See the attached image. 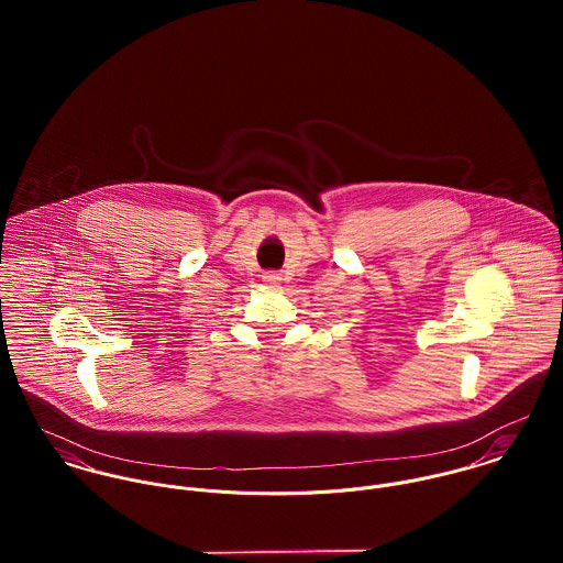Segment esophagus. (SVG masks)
<instances>
[{
	"mask_svg": "<svg viewBox=\"0 0 563 563\" xmlns=\"http://www.w3.org/2000/svg\"><path fill=\"white\" fill-rule=\"evenodd\" d=\"M262 279H264V282H266V284H268V286H277V284H279V282H282V277H279V275H277V273H273V271H268V273H264V275H262Z\"/></svg>",
	"mask_w": 563,
	"mask_h": 563,
	"instance_id": "obj_1",
	"label": "esophagus"
}]
</instances>
